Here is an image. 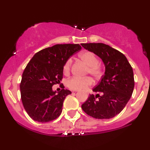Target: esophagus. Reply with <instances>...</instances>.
<instances>
[{"label":"esophagus","instance_id":"esophagus-1","mask_svg":"<svg viewBox=\"0 0 150 150\" xmlns=\"http://www.w3.org/2000/svg\"><path fill=\"white\" fill-rule=\"evenodd\" d=\"M77 90H73V92H77Z\"/></svg>","mask_w":150,"mask_h":150}]
</instances>
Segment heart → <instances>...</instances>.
Segmentation results:
<instances>
[{"label":"heart","mask_w":150,"mask_h":150,"mask_svg":"<svg viewBox=\"0 0 150 150\" xmlns=\"http://www.w3.org/2000/svg\"><path fill=\"white\" fill-rule=\"evenodd\" d=\"M80 58L83 62L88 66L87 73H90L96 79L100 78L102 75V70L99 66V60L98 57L91 52H84L80 54ZM72 65V59H68L64 65V73H69ZM93 84V80L91 77H73L67 81V86L73 90H82L87 88Z\"/></svg>","instance_id":"heart-1"}]
</instances>
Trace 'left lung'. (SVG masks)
I'll return each instance as SVG.
<instances>
[{
    "instance_id": "left-lung-1",
    "label": "left lung",
    "mask_w": 150,
    "mask_h": 150,
    "mask_svg": "<svg viewBox=\"0 0 150 150\" xmlns=\"http://www.w3.org/2000/svg\"><path fill=\"white\" fill-rule=\"evenodd\" d=\"M81 45L100 57L105 68L101 80L93 89V91L101 93V96L90 95L82 105V110L96 119L112 118L121 112L132 96L133 68L123 54L108 45L82 43Z\"/></svg>"
}]
</instances>
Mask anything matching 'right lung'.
Returning a JSON list of instances; mask_svg holds the SVG:
<instances>
[{
    "label": "right lung",
    "instance_id": "obj_1",
    "mask_svg": "<svg viewBox=\"0 0 150 150\" xmlns=\"http://www.w3.org/2000/svg\"><path fill=\"white\" fill-rule=\"evenodd\" d=\"M81 49L79 44L55 45L37 52L27 64L21 77V98L34 121L48 122L61 115L64 99L71 91L63 89L57 93L52 86L62 80L64 64Z\"/></svg>",
    "mask_w": 150,
    "mask_h": 150
}]
</instances>
